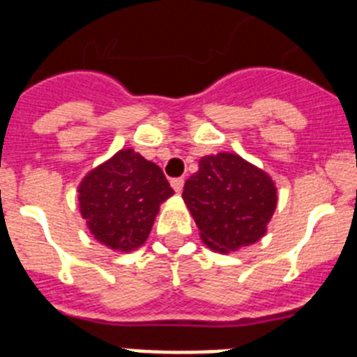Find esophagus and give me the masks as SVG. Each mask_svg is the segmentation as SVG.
<instances>
[{"instance_id": "34e87169", "label": "esophagus", "mask_w": 357, "mask_h": 357, "mask_svg": "<svg viewBox=\"0 0 357 357\" xmlns=\"http://www.w3.org/2000/svg\"><path fill=\"white\" fill-rule=\"evenodd\" d=\"M172 188L175 189L176 193H181L182 188H184V178H182V176H178V178H172Z\"/></svg>"}]
</instances>
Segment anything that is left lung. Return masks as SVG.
<instances>
[{"label": "left lung", "mask_w": 357, "mask_h": 357, "mask_svg": "<svg viewBox=\"0 0 357 357\" xmlns=\"http://www.w3.org/2000/svg\"><path fill=\"white\" fill-rule=\"evenodd\" d=\"M182 198L202 241L227 254L263 238L277 207V188L263 169L236 153H216L202 157Z\"/></svg>", "instance_id": "1"}]
</instances>
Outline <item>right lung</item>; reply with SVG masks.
<instances>
[{
	"instance_id": "1",
	"label": "right lung",
	"mask_w": 357,
	"mask_h": 357,
	"mask_svg": "<svg viewBox=\"0 0 357 357\" xmlns=\"http://www.w3.org/2000/svg\"><path fill=\"white\" fill-rule=\"evenodd\" d=\"M172 195L162 169L134 150L118 151L78 188L82 218L94 238L121 252L146 241L159 206Z\"/></svg>"
}]
</instances>
